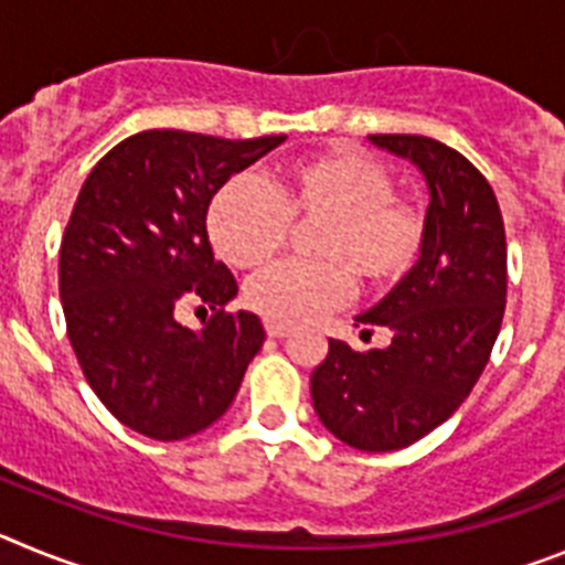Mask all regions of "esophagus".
I'll return each mask as SVG.
<instances>
[{
    "instance_id": "34e87169",
    "label": "esophagus",
    "mask_w": 565,
    "mask_h": 565,
    "mask_svg": "<svg viewBox=\"0 0 565 565\" xmlns=\"http://www.w3.org/2000/svg\"><path fill=\"white\" fill-rule=\"evenodd\" d=\"M266 333L271 339H282V337H288V333H291V328L279 326V322H266Z\"/></svg>"
}]
</instances>
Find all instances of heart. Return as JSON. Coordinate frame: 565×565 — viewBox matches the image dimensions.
<instances>
[{
    "instance_id": "b5f03b06",
    "label": "heart",
    "mask_w": 565,
    "mask_h": 565,
    "mask_svg": "<svg viewBox=\"0 0 565 565\" xmlns=\"http://www.w3.org/2000/svg\"><path fill=\"white\" fill-rule=\"evenodd\" d=\"M288 221L319 223L311 254L319 263H277L248 279L246 302L268 322L299 326L339 306L351 288L387 286L411 271L422 248V221L396 201V178L353 149L299 161L274 189L234 174L206 212L212 246L237 268H257L286 243Z\"/></svg>"
}]
</instances>
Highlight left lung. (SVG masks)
<instances>
[{
    "label": "left lung",
    "instance_id": "8db88e82",
    "mask_svg": "<svg viewBox=\"0 0 565 565\" xmlns=\"http://www.w3.org/2000/svg\"><path fill=\"white\" fill-rule=\"evenodd\" d=\"M367 141L422 172V248L396 288L353 317L362 333L384 328L391 344L356 353L328 339L311 398L339 441L391 452L447 422L487 367L507 302V237L495 192L461 152L424 135Z\"/></svg>",
    "mask_w": 565,
    "mask_h": 565
}]
</instances>
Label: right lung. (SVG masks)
I'll return each instance as SVG.
<instances>
[{
  "instance_id": "1",
  "label": "right lung",
  "mask_w": 565,
  "mask_h": 565,
  "mask_svg": "<svg viewBox=\"0 0 565 565\" xmlns=\"http://www.w3.org/2000/svg\"><path fill=\"white\" fill-rule=\"evenodd\" d=\"M286 135L226 141L147 129L87 174L58 252V297L84 379L109 413L154 441L212 427L266 342L257 313H223L237 282L209 246L214 192ZM181 298L218 313L177 322Z\"/></svg>"
}]
</instances>
